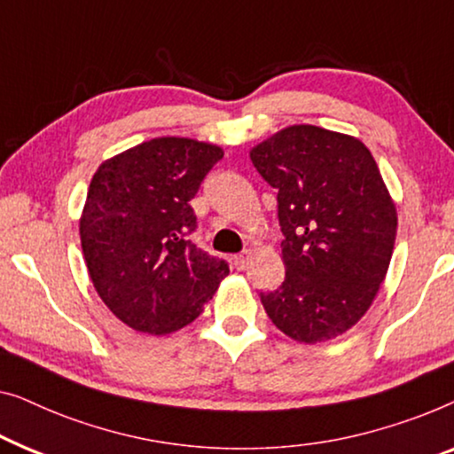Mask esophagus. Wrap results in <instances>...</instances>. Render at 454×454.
<instances>
[{
    "label": "esophagus",
    "mask_w": 454,
    "mask_h": 454,
    "mask_svg": "<svg viewBox=\"0 0 454 454\" xmlns=\"http://www.w3.org/2000/svg\"><path fill=\"white\" fill-rule=\"evenodd\" d=\"M253 257V251L251 248H247V251H242L240 254H234V267L236 270H245V267L248 265V261H251Z\"/></svg>",
    "instance_id": "obj_1"
}]
</instances>
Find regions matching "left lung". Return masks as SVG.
Returning <instances> with one entry per match:
<instances>
[{
	"label": "left lung",
	"instance_id": "left-lung-1",
	"mask_svg": "<svg viewBox=\"0 0 454 454\" xmlns=\"http://www.w3.org/2000/svg\"><path fill=\"white\" fill-rule=\"evenodd\" d=\"M251 160L278 189L286 278L261 302L292 340L346 333L370 309L387 276L397 209L360 139L292 125L254 145Z\"/></svg>",
	"mask_w": 454,
	"mask_h": 454
}]
</instances>
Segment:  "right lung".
<instances>
[{"label": "right lung", "mask_w": 454, "mask_h": 454, "mask_svg": "<svg viewBox=\"0 0 454 454\" xmlns=\"http://www.w3.org/2000/svg\"><path fill=\"white\" fill-rule=\"evenodd\" d=\"M224 152L156 137L98 166L80 218L90 279L111 312L139 333L166 335L201 315L228 276L224 259L191 242V200Z\"/></svg>", "instance_id": "1"}]
</instances>
